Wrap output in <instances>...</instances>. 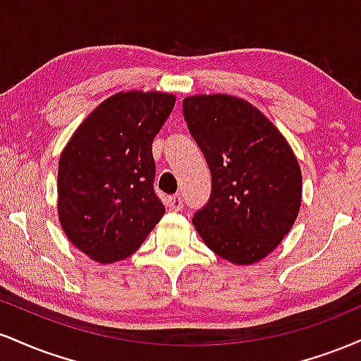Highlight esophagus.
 <instances>
[{
  "mask_svg": "<svg viewBox=\"0 0 361 361\" xmlns=\"http://www.w3.org/2000/svg\"><path fill=\"white\" fill-rule=\"evenodd\" d=\"M168 205H169V209L175 210V212L183 209V198H181V195H173V197H169Z\"/></svg>",
  "mask_w": 361,
  "mask_h": 361,
  "instance_id": "34e87169",
  "label": "esophagus"
}]
</instances>
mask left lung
I'll use <instances>...</instances> for the list:
<instances>
[{"label": "left lung", "mask_w": 361, "mask_h": 361, "mask_svg": "<svg viewBox=\"0 0 361 361\" xmlns=\"http://www.w3.org/2000/svg\"><path fill=\"white\" fill-rule=\"evenodd\" d=\"M183 114L212 175L210 200L192 222L215 255L234 264L267 258L300 210L302 173L281 132L250 102L195 94Z\"/></svg>", "instance_id": "1"}]
</instances>
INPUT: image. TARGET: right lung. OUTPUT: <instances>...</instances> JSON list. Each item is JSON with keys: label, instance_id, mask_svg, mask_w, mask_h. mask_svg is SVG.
Instances as JSON below:
<instances>
[{"label": "right lung", "instance_id": "right-lung-1", "mask_svg": "<svg viewBox=\"0 0 361 361\" xmlns=\"http://www.w3.org/2000/svg\"><path fill=\"white\" fill-rule=\"evenodd\" d=\"M175 102L163 91H120L62 149L57 215L66 238L93 261L128 258L166 212L152 186V140Z\"/></svg>", "mask_w": 361, "mask_h": 361}]
</instances>
